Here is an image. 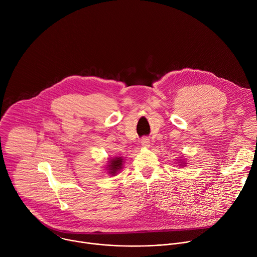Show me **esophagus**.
<instances>
[{
	"mask_svg": "<svg viewBox=\"0 0 257 257\" xmlns=\"http://www.w3.org/2000/svg\"><path fill=\"white\" fill-rule=\"evenodd\" d=\"M150 144H151V141H150V139L148 137H143L141 139V145L143 146V148H149Z\"/></svg>",
	"mask_w": 257,
	"mask_h": 257,
	"instance_id": "esophagus-1",
	"label": "esophagus"
}]
</instances>
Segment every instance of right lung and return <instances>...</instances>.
Instances as JSON below:
<instances>
[{
    "instance_id": "right-lung-1",
    "label": "right lung",
    "mask_w": 257,
    "mask_h": 257,
    "mask_svg": "<svg viewBox=\"0 0 257 257\" xmlns=\"http://www.w3.org/2000/svg\"><path fill=\"white\" fill-rule=\"evenodd\" d=\"M122 164H123V159L122 158H115L113 160L109 161L108 167V173L112 175H116L117 172H119L122 169Z\"/></svg>"
}]
</instances>
